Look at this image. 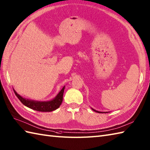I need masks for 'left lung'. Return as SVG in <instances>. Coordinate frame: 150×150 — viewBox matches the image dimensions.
I'll list each match as a JSON object with an SVG mask.
<instances>
[{"mask_svg": "<svg viewBox=\"0 0 150 150\" xmlns=\"http://www.w3.org/2000/svg\"><path fill=\"white\" fill-rule=\"evenodd\" d=\"M92 110H94L95 111V112H98V113H105V112H99V111H97V110H95V109H92ZM107 112H106L105 113H107Z\"/></svg>", "mask_w": 150, "mask_h": 150, "instance_id": "left-lung-1", "label": "left lung"}]
</instances>
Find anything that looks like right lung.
<instances>
[{
	"label": "right lung",
	"mask_w": 150,
	"mask_h": 150,
	"mask_svg": "<svg viewBox=\"0 0 150 150\" xmlns=\"http://www.w3.org/2000/svg\"><path fill=\"white\" fill-rule=\"evenodd\" d=\"M65 86H64L61 90L57 95L55 98L50 101L47 102H40V101H34L23 98L22 96L19 95L15 90L13 89L15 95L18 97V98L24 105L34 110L40 111V112H51L58 109L59 106L62 102V98H63V93Z\"/></svg>",
	"instance_id": "right-lung-1"
}]
</instances>
